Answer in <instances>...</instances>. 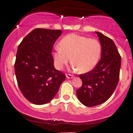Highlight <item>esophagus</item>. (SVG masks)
Instances as JSON below:
<instances>
[{
	"instance_id": "esophagus-1",
	"label": "esophagus",
	"mask_w": 133,
	"mask_h": 133,
	"mask_svg": "<svg viewBox=\"0 0 133 133\" xmlns=\"http://www.w3.org/2000/svg\"><path fill=\"white\" fill-rule=\"evenodd\" d=\"M66 78L67 79H70V78H74V76L73 75H71L70 74H66Z\"/></svg>"
}]
</instances>
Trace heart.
Masks as SVG:
<instances>
[{"instance_id": "b5f03b06", "label": "heart", "mask_w": 133, "mask_h": 133, "mask_svg": "<svg viewBox=\"0 0 133 133\" xmlns=\"http://www.w3.org/2000/svg\"><path fill=\"white\" fill-rule=\"evenodd\" d=\"M101 55V45L96 39L76 34H69L59 42L53 53L57 69H62L70 62L75 69L80 73L91 71L96 65Z\"/></svg>"}]
</instances>
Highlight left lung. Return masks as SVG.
<instances>
[{"label":"left lung","mask_w":133,"mask_h":133,"mask_svg":"<svg viewBox=\"0 0 133 133\" xmlns=\"http://www.w3.org/2000/svg\"><path fill=\"white\" fill-rule=\"evenodd\" d=\"M95 33L101 44V58L92 70L80 75L82 85L76 91L79 101L88 107L100 105L111 97L118 83L121 67V57L114 42Z\"/></svg>","instance_id":"8db88e82"}]
</instances>
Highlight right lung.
I'll list each match as a JSON object with an SVG mask.
<instances>
[{
    "label": "right lung",
    "mask_w": 133,
    "mask_h": 133,
    "mask_svg": "<svg viewBox=\"0 0 133 133\" xmlns=\"http://www.w3.org/2000/svg\"><path fill=\"white\" fill-rule=\"evenodd\" d=\"M62 32L59 29H33L19 44L15 63L17 83L32 104L49 103L57 93L65 75L54 67L52 49Z\"/></svg>",
    "instance_id": "1"
}]
</instances>
